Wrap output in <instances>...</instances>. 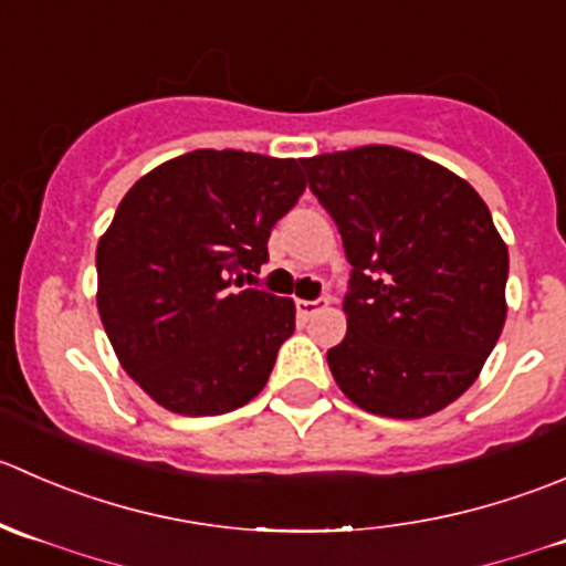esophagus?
Returning <instances> with one entry per match:
<instances>
[{"label": "esophagus", "instance_id": "1", "mask_svg": "<svg viewBox=\"0 0 566 566\" xmlns=\"http://www.w3.org/2000/svg\"><path fill=\"white\" fill-rule=\"evenodd\" d=\"M324 305H327V300H296V313H300L302 318H311L316 316Z\"/></svg>", "mask_w": 566, "mask_h": 566}]
</instances>
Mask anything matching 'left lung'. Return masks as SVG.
Here are the masks:
<instances>
[{
  "label": "left lung",
  "mask_w": 566,
  "mask_h": 566,
  "mask_svg": "<svg viewBox=\"0 0 566 566\" xmlns=\"http://www.w3.org/2000/svg\"><path fill=\"white\" fill-rule=\"evenodd\" d=\"M352 264L346 338L327 352L349 401L427 418L479 377L506 322L509 250L479 192L394 145L302 159Z\"/></svg>",
  "instance_id": "left-lung-1"
}]
</instances>
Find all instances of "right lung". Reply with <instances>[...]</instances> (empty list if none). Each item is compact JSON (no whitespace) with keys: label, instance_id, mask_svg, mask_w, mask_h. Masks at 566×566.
I'll return each mask as SVG.
<instances>
[{"label":"right lung","instance_id":"1","mask_svg":"<svg viewBox=\"0 0 566 566\" xmlns=\"http://www.w3.org/2000/svg\"><path fill=\"white\" fill-rule=\"evenodd\" d=\"M302 159L192 150L145 172L98 239V313L128 377L178 416H222L264 390L294 300L242 289L305 192Z\"/></svg>","mask_w":566,"mask_h":566}]
</instances>
